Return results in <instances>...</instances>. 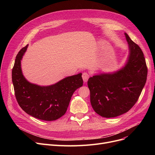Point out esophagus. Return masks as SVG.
Listing matches in <instances>:
<instances>
[{"label": "esophagus", "mask_w": 155, "mask_h": 155, "mask_svg": "<svg viewBox=\"0 0 155 155\" xmlns=\"http://www.w3.org/2000/svg\"><path fill=\"white\" fill-rule=\"evenodd\" d=\"M88 78H89V75L87 73H86V72L83 73V74H82V78H83V80H84V82H87V80H88Z\"/></svg>", "instance_id": "obj_1"}]
</instances>
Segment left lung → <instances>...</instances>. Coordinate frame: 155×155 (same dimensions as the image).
<instances>
[{
	"label": "left lung",
	"instance_id": "left-lung-1",
	"mask_svg": "<svg viewBox=\"0 0 155 155\" xmlns=\"http://www.w3.org/2000/svg\"><path fill=\"white\" fill-rule=\"evenodd\" d=\"M124 35L129 50L124 67L112 73L95 75L87 82L92 107L104 117H115L131 109L147 78L148 69L141 49L126 32Z\"/></svg>",
	"mask_w": 155,
	"mask_h": 155
}]
</instances>
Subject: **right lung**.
<instances>
[{"label":"right lung","instance_id":"add662e5","mask_svg":"<svg viewBox=\"0 0 155 155\" xmlns=\"http://www.w3.org/2000/svg\"><path fill=\"white\" fill-rule=\"evenodd\" d=\"M28 46L16 56L12 71L16 100L21 109L32 117L46 121L58 119L66 112L73 94L83 85L82 74L67 77L48 86L30 83L22 74L21 63Z\"/></svg>","mask_w":155,"mask_h":155}]
</instances>
